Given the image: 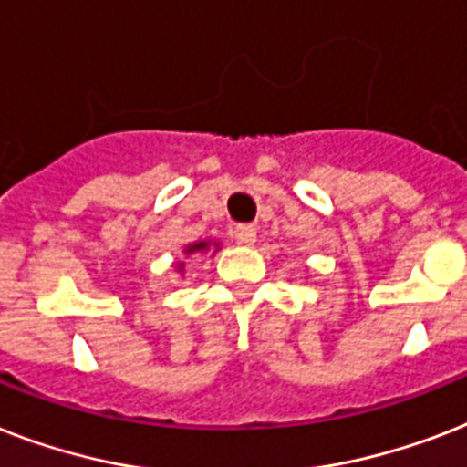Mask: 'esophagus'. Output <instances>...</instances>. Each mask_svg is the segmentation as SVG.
Returning <instances> with one entry per match:
<instances>
[{
    "mask_svg": "<svg viewBox=\"0 0 467 467\" xmlns=\"http://www.w3.org/2000/svg\"><path fill=\"white\" fill-rule=\"evenodd\" d=\"M234 240L242 242V244H254V242H256V227L237 225L234 227Z\"/></svg>",
    "mask_w": 467,
    "mask_h": 467,
    "instance_id": "1",
    "label": "esophagus"
}]
</instances>
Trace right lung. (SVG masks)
Masks as SVG:
<instances>
[{"mask_svg":"<svg viewBox=\"0 0 467 467\" xmlns=\"http://www.w3.org/2000/svg\"><path fill=\"white\" fill-rule=\"evenodd\" d=\"M206 242H199V244H192V246H189V249H187V254H192V252H201V249H206Z\"/></svg>","mask_w":467,"mask_h":467,"instance_id":"right-lung-1","label":"right lung"}]
</instances>
